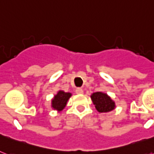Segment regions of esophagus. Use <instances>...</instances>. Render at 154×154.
Listing matches in <instances>:
<instances>
[{"mask_svg": "<svg viewBox=\"0 0 154 154\" xmlns=\"http://www.w3.org/2000/svg\"><path fill=\"white\" fill-rule=\"evenodd\" d=\"M76 94H83V89H82V88H77V89H76Z\"/></svg>", "mask_w": 154, "mask_h": 154, "instance_id": "1", "label": "esophagus"}]
</instances>
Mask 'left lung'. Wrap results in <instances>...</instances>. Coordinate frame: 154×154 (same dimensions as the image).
Here are the masks:
<instances>
[{"instance_id":"8db88e82","label":"left lung","mask_w":154,"mask_h":154,"mask_svg":"<svg viewBox=\"0 0 154 154\" xmlns=\"http://www.w3.org/2000/svg\"><path fill=\"white\" fill-rule=\"evenodd\" d=\"M91 98L94 101L97 110L99 112H107L112 111L115 108V103L107 94L101 92H97L92 94Z\"/></svg>"}]
</instances>
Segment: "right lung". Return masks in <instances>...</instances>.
<instances>
[{"label": "right lung", "mask_w": 154, "mask_h": 154, "mask_svg": "<svg viewBox=\"0 0 154 154\" xmlns=\"http://www.w3.org/2000/svg\"><path fill=\"white\" fill-rule=\"evenodd\" d=\"M71 97L70 93H65L64 91H59L57 95H55L54 98L52 100V107L54 109L58 111L61 110L65 107L68 100Z\"/></svg>", "instance_id": "1"}]
</instances>
